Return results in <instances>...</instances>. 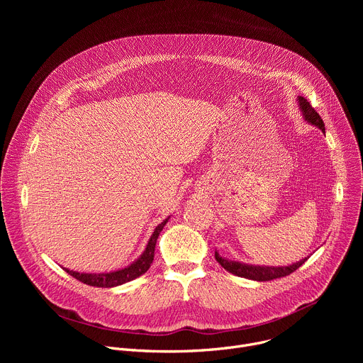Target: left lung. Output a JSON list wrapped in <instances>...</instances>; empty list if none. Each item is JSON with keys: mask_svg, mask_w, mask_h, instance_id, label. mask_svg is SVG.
Listing matches in <instances>:
<instances>
[{"mask_svg": "<svg viewBox=\"0 0 363 363\" xmlns=\"http://www.w3.org/2000/svg\"><path fill=\"white\" fill-rule=\"evenodd\" d=\"M297 105L298 109L303 115V119L308 123L313 125L318 129H320L323 133L325 132V123L322 121V118L319 116V113L310 106V103L301 97L297 96ZM310 255L301 258L300 262L293 263L290 266H257V264H247L242 262H235V260H228L225 257H221L218 251H216V260L221 264V267H224L227 272L238 276V277H244L248 280H254V281H269V280H274V279H280V277H286L289 274H291L293 272H296L303 263H306V260Z\"/></svg>", "mask_w": 363, "mask_h": 363, "instance_id": "8db88e82", "label": "left lung"}]
</instances>
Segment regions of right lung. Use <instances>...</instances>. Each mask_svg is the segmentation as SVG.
Here are the masks:
<instances>
[{
    "instance_id": "1",
    "label": "right lung",
    "mask_w": 363,
    "mask_h": 363,
    "mask_svg": "<svg viewBox=\"0 0 363 363\" xmlns=\"http://www.w3.org/2000/svg\"><path fill=\"white\" fill-rule=\"evenodd\" d=\"M169 221V217L165 218L160 225H157V228L153 230L143 252L136 258L133 263H130L129 266L123 267V269H118L115 272H109V273H79V272H73L69 270L66 267H63L70 276H73L74 279H77L79 281L93 286V287H116L121 284H125L128 281H132L135 279H138L139 276L145 274L152 262H153V255H155V245H157V240L161 234V231L164 230V227L167 225V223Z\"/></svg>"
}]
</instances>
